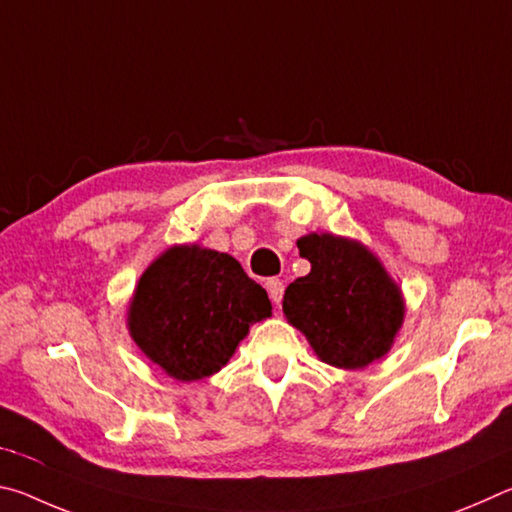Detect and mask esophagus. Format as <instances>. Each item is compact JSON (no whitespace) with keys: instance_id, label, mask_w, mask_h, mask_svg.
Segmentation results:
<instances>
[{"instance_id":"34e87169","label":"esophagus","mask_w":512,"mask_h":512,"mask_svg":"<svg viewBox=\"0 0 512 512\" xmlns=\"http://www.w3.org/2000/svg\"><path fill=\"white\" fill-rule=\"evenodd\" d=\"M266 289H268V296L275 302V305H280L282 296H284V284L282 280H277V277H271V280L266 282Z\"/></svg>"}]
</instances>
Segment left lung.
Returning a JSON list of instances; mask_svg holds the SVG:
<instances>
[{
	"label": "left lung",
	"instance_id": "1",
	"mask_svg": "<svg viewBox=\"0 0 512 512\" xmlns=\"http://www.w3.org/2000/svg\"><path fill=\"white\" fill-rule=\"evenodd\" d=\"M311 271L284 291L282 311L316 357L334 368H366L388 354L406 305L379 257L357 239L309 232L298 239Z\"/></svg>",
	"mask_w": 512,
	"mask_h": 512
}]
</instances>
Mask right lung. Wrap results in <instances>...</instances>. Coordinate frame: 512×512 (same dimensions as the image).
<instances>
[{
  "mask_svg": "<svg viewBox=\"0 0 512 512\" xmlns=\"http://www.w3.org/2000/svg\"><path fill=\"white\" fill-rule=\"evenodd\" d=\"M271 300L235 257L176 244L146 266L128 302L126 327L144 357L176 381L219 372Z\"/></svg>",
  "mask_w": 512,
  "mask_h": 512,
  "instance_id": "add662e5",
  "label": "right lung"
}]
</instances>
